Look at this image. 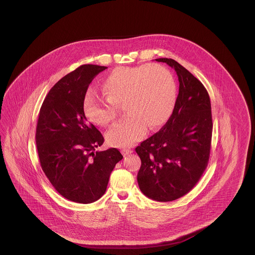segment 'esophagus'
Segmentation results:
<instances>
[{"label": "esophagus", "mask_w": 255, "mask_h": 255, "mask_svg": "<svg viewBox=\"0 0 255 255\" xmlns=\"http://www.w3.org/2000/svg\"><path fill=\"white\" fill-rule=\"evenodd\" d=\"M122 152L124 156H128V155H130L133 152V150L129 149V148H125V149H122Z\"/></svg>", "instance_id": "1"}]
</instances>
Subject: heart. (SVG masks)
I'll return each instance as SVG.
<instances>
[{"label": "heart", "instance_id": "heart-1", "mask_svg": "<svg viewBox=\"0 0 255 255\" xmlns=\"http://www.w3.org/2000/svg\"><path fill=\"white\" fill-rule=\"evenodd\" d=\"M100 97L88 92L83 109L86 117L100 126L115 121L119 106L127 113L106 133L107 141L129 147L145 133L146 126L156 129L169 120L177 98V85L169 70L158 64L119 67L103 79Z\"/></svg>", "mask_w": 255, "mask_h": 255}]
</instances>
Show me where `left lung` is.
<instances>
[{"instance_id": "obj_1", "label": "left lung", "mask_w": 255, "mask_h": 255, "mask_svg": "<svg viewBox=\"0 0 255 255\" xmlns=\"http://www.w3.org/2000/svg\"><path fill=\"white\" fill-rule=\"evenodd\" d=\"M174 68L180 82L173 113L165 125L135 148L141 160L139 189L158 202L187 194L201 179L210 155L211 104L205 86L177 61L158 58Z\"/></svg>"}]
</instances>
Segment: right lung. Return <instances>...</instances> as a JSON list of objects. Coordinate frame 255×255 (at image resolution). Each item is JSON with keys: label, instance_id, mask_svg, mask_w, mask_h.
<instances>
[{"label": "right lung", "instance_id": "right-lung-1", "mask_svg": "<svg viewBox=\"0 0 255 255\" xmlns=\"http://www.w3.org/2000/svg\"><path fill=\"white\" fill-rule=\"evenodd\" d=\"M107 67L82 65L65 75L45 98L37 122L41 167L55 190L78 204H91L105 193L122 155L117 148L96 151L102 133L88 122L83 102L90 83Z\"/></svg>", "mask_w": 255, "mask_h": 255}]
</instances>
